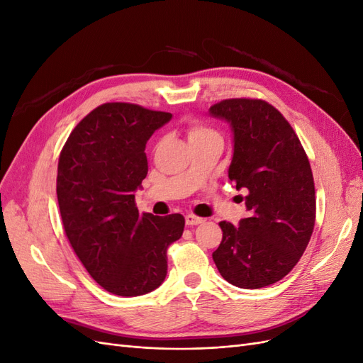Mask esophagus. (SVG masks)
Here are the masks:
<instances>
[{"instance_id":"obj_1","label":"esophagus","mask_w":363,"mask_h":363,"mask_svg":"<svg viewBox=\"0 0 363 363\" xmlns=\"http://www.w3.org/2000/svg\"><path fill=\"white\" fill-rule=\"evenodd\" d=\"M184 221H186V225H199V224H201L204 221V219L194 215V213H188V215L184 216Z\"/></svg>"}]
</instances>
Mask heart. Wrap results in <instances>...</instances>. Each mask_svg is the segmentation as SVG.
Returning <instances> with one entry per match:
<instances>
[{
  "label": "heart",
  "mask_w": 363,
  "mask_h": 363,
  "mask_svg": "<svg viewBox=\"0 0 363 363\" xmlns=\"http://www.w3.org/2000/svg\"><path fill=\"white\" fill-rule=\"evenodd\" d=\"M215 135H216V131L213 128L199 123V121H194V123H191L189 127H188L189 142L204 139V138H208V136H215Z\"/></svg>",
  "instance_id": "1"
}]
</instances>
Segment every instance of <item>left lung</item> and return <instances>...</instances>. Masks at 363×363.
<instances>
[{
    "instance_id": "1",
    "label": "left lung",
    "mask_w": 363,
    "mask_h": 363,
    "mask_svg": "<svg viewBox=\"0 0 363 363\" xmlns=\"http://www.w3.org/2000/svg\"><path fill=\"white\" fill-rule=\"evenodd\" d=\"M235 133L228 179L247 191L248 218L221 221L213 251L219 274L238 288L259 289L281 280L309 244L316 215L309 159L294 128L259 98H228L211 107Z\"/></svg>"
}]
</instances>
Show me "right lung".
<instances>
[{
    "label": "right lung",
    "instance_id": "1",
    "mask_svg": "<svg viewBox=\"0 0 363 363\" xmlns=\"http://www.w3.org/2000/svg\"><path fill=\"white\" fill-rule=\"evenodd\" d=\"M171 113L131 103H104L65 142L57 201L69 244L107 292L144 295L167 277V248L182 238L180 213H139L135 191L147 177V140Z\"/></svg>",
    "mask_w": 363,
    "mask_h": 363
}]
</instances>
